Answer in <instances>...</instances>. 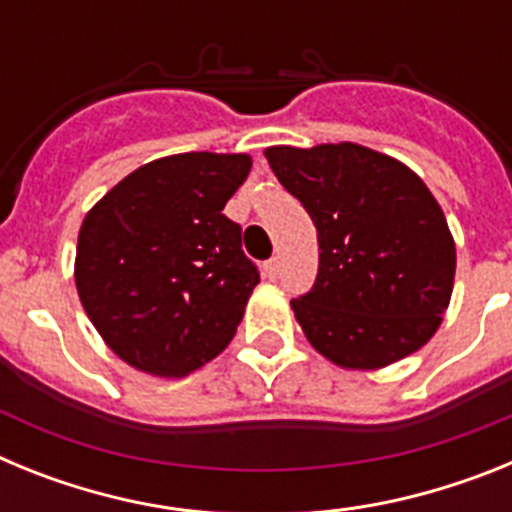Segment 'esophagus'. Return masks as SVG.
<instances>
[{
	"mask_svg": "<svg viewBox=\"0 0 512 512\" xmlns=\"http://www.w3.org/2000/svg\"><path fill=\"white\" fill-rule=\"evenodd\" d=\"M264 271H266V277H269V279H277L279 271H282V261H279V256H274V259L266 261Z\"/></svg>",
	"mask_w": 512,
	"mask_h": 512,
	"instance_id": "34e87169",
	"label": "esophagus"
}]
</instances>
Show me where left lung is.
Here are the masks:
<instances>
[{
	"label": "left lung",
	"instance_id": "1",
	"mask_svg": "<svg viewBox=\"0 0 512 512\" xmlns=\"http://www.w3.org/2000/svg\"><path fill=\"white\" fill-rule=\"evenodd\" d=\"M318 228V279L292 310L312 348L341 369H382L441 325L456 246L415 171L359 143L264 151Z\"/></svg>",
	"mask_w": 512,
	"mask_h": 512
}]
</instances>
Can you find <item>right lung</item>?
Here are the masks:
<instances>
[{"mask_svg":"<svg viewBox=\"0 0 512 512\" xmlns=\"http://www.w3.org/2000/svg\"><path fill=\"white\" fill-rule=\"evenodd\" d=\"M246 153H176L128 174L87 212L79 300L104 343L138 372L187 377L235 336L259 269L223 215Z\"/></svg>","mask_w":512,"mask_h":512,"instance_id":"obj_1","label":"right lung"}]
</instances>
